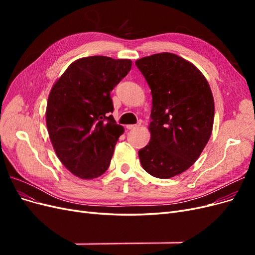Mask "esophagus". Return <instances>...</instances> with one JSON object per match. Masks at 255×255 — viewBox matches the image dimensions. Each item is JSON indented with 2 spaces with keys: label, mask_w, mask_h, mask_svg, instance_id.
I'll return each instance as SVG.
<instances>
[{
  "label": "esophagus",
  "mask_w": 255,
  "mask_h": 255,
  "mask_svg": "<svg viewBox=\"0 0 255 255\" xmlns=\"http://www.w3.org/2000/svg\"><path fill=\"white\" fill-rule=\"evenodd\" d=\"M140 127V123H138V125H128L127 126L128 129H134V128H138Z\"/></svg>",
  "instance_id": "34e87169"
}]
</instances>
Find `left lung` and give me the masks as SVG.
Listing matches in <instances>:
<instances>
[{
	"mask_svg": "<svg viewBox=\"0 0 255 255\" xmlns=\"http://www.w3.org/2000/svg\"><path fill=\"white\" fill-rule=\"evenodd\" d=\"M135 64L152 94L151 139L138 155L149 174L170 179L194 165L210 140L212 90L202 72L176 54H153Z\"/></svg>",
	"mask_w": 255,
	"mask_h": 255,
	"instance_id": "8db88e82",
	"label": "left lung"
}]
</instances>
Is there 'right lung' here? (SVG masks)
<instances>
[{"mask_svg": "<svg viewBox=\"0 0 255 255\" xmlns=\"http://www.w3.org/2000/svg\"><path fill=\"white\" fill-rule=\"evenodd\" d=\"M130 67V59L83 57L52 86L45 111L50 140L61 164L80 179H96L111 164L125 128L111 115L110 94Z\"/></svg>", "mask_w": 255, "mask_h": 255, "instance_id": "add662e5", "label": "right lung"}]
</instances>
